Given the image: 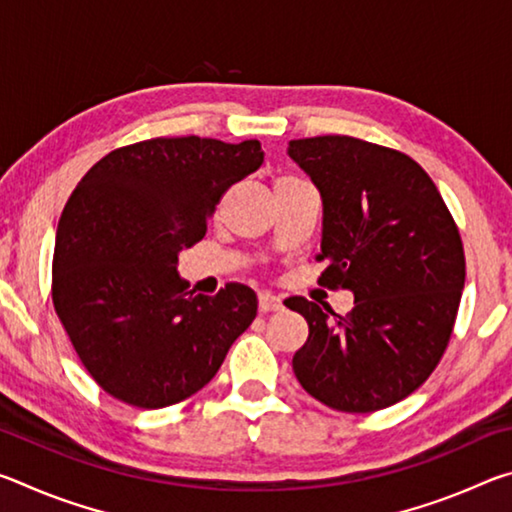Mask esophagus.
<instances>
[{
	"instance_id": "obj_1",
	"label": "esophagus",
	"mask_w": 512,
	"mask_h": 512,
	"mask_svg": "<svg viewBox=\"0 0 512 512\" xmlns=\"http://www.w3.org/2000/svg\"><path fill=\"white\" fill-rule=\"evenodd\" d=\"M257 302H259V311H262V314H268V311H280V309H282V300L277 298V296H273L271 291H259Z\"/></svg>"
}]
</instances>
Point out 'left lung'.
Wrapping results in <instances>:
<instances>
[{
    "label": "left lung",
    "instance_id": "1",
    "mask_svg": "<svg viewBox=\"0 0 512 512\" xmlns=\"http://www.w3.org/2000/svg\"><path fill=\"white\" fill-rule=\"evenodd\" d=\"M289 155L323 198L318 284L354 293L348 316L284 300L309 325L293 372L329 409H386L427 381L452 339L465 284L461 235L409 155L348 135L291 140Z\"/></svg>",
    "mask_w": 512,
    "mask_h": 512
}]
</instances>
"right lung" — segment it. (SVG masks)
Returning a JSON list of instances; mask_svg holds the SVG:
<instances>
[{
    "label": "right lung",
    "instance_id": "1",
    "mask_svg": "<svg viewBox=\"0 0 512 512\" xmlns=\"http://www.w3.org/2000/svg\"><path fill=\"white\" fill-rule=\"evenodd\" d=\"M262 162L257 140L155 137L110 151L76 185L56 230L51 298L112 397L140 409L187 400L255 320L246 284L194 296L176 266L221 196Z\"/></svg>",
    "mask_w": 512,
    "mask_h": 512
}]
</instances>
